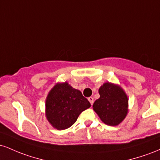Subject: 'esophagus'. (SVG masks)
<instances>
[{
	"instance_id": "esophagus-1",
	"label": "esophagus",
	"mask_w": 160,
	"mask_h": 160,
	"mask_svg": "<svg viewBox=\"0 0 160 160\" xmlns=\"http://www.w3.org/2000/svg\"><path fill=\"white\" fill-rule=\"evenodd\" d=\"M88 100H89V102H90L91 104H92L93 102H94V99H93L92 97H89V98H88Z\"/></svg>"
}]
</instances>
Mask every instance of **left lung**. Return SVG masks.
I'll list each match as a JSON object with an SVG mask.
<instances>
[{"label": "left lung", "mask_w": 160, "mask_h": 160, "mask_svg": "<svg viewBox=\"0 0 160 160\" xmlns=\"http://www.w3.org/2000/svg\"><path fill=\"white\" fill-rule=\"evenodd\" d=\"M100 98L92 108L101 120L108 126H118L128 112V98L126 92L118 84L106 82L98 89Z\"/></svg>", "instance_id": "obj_1"}]
</instances>
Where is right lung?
<instances>
[{
  "instance_id": "1",
  "label": "right lung",
  "mask_w": 160,
  "mask_h": 160,
  "mask_svg": "<svg viewBox=\"0 0 160 160\" xmlns=\"http://www.w3.org/2000/svg\"><path fill=\"white\" fill-rule=\"evenodd\" d=\"M45 115L53 128L64 130L71 127L82 111L91 104L81 92L67 81L57 82L46 98Z\"/></svg>"
}]
</instances>
